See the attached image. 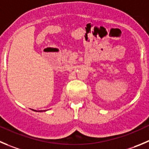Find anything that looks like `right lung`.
Returning <instances> with one entry per match:
<instances>
[{
    "instance_id": "right-lung-1",
    "label": "right lung",
    "mask_w": 149,
    "mask_h": 149,
    "mask_svg": "<svg viewBox=\"0 0 149 149\" xmlns=\"http://www.w3.org/2000/svg\"><path fill=\"white\" fill-rule=\"evenodd\" d=\"M36 111V110H35ZM37 112H42V111H37Z\"/></svg>"
}]
</instances>
